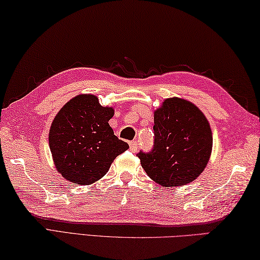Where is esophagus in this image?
Wrapping results in <instances>:
<instances>
[{
  "label": "esophagus",
  "instance_id": "esophagus-1",
  "mask_svg": "<svg viewBox=\"0 0 260 260\" xmlns=\"http://www.w3.org/2000/svg\"><path fill=\"white\" fill-rule=\"evenodd\" d=\"M129 149H131L132 152H136V151H138V149H139L138 141H131V142H129Z\"/></svg>",
  "mask_w": 260,
  "mask_h": 260
}]
</instances>
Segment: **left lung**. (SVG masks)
I'll return each mask as SVG.
<instances>
[{
    "mask_svg": "<svg viewBox=\"0 0 260 260\" xmlns=\"http://www.w3.org/2000/svg\"><path fill=\"white\" fill-rule=\"evenodd\" d=\"M153 133L152 149L136 154L151 179L166 187L181 186L204 172L212 135L199 108L182 99H167L154 112Z\"/></svg>",
    "mask_w": 260,
    "mask_h": 260,
    "instance_id": "1",
    "label": "left lung"
}]
</instances>
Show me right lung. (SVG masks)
Wrapping results in <instances>:
<instances>
[{
    "mask_svg": "<svg viewBox=\"0 0 260 260\" xmlns=\"http://www.w3.org/2000/svg\"><path fill=\"white\" fill-rule=\"evenodd\" d=\"M114 109L83 94L61 108L51 125L49 145L58 172L68 181L88 185L108 173L114 159L129 148L109 125Z\"/></svg>",
    "mask_w": 260,
    "mask_h": 260,
    "instance_id": "right-lung-1",
    "label": "right lung"
}]
</instances>
